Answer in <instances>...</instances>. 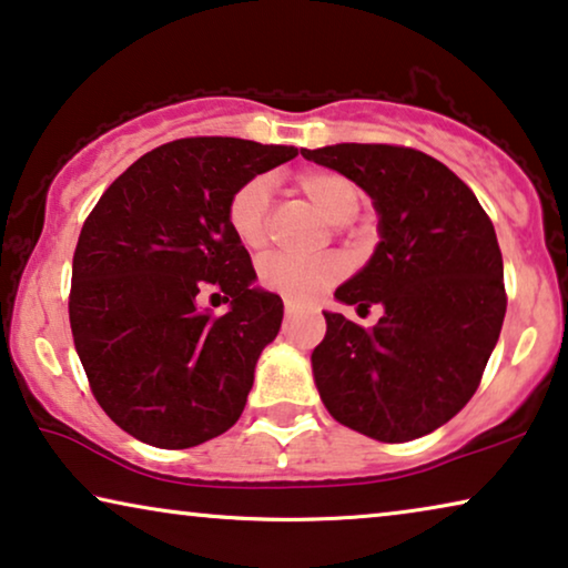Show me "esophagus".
Here are the masks:
<instances>
[{
  "mask_svg": "<svg viewBox=\"0 0 568 568\" xmlns=\"http://www.w3.org/2000/svg\"><path fill=\"white\" fill-rule=\"evenodd\" d=\"M298 311H301L298 303H293V301H285V318H293L295 314H298Z\"/></svg>",
  "mask_w": 568,
  "mask_h": 568,
  "instance_id": "34e87169",
  "label": "esophagus"
}]
</instances>
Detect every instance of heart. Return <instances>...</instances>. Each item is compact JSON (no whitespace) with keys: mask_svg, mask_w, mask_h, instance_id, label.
Masks as SVG:
<instances>
[{"mask_svg":"<svg viewBox=\"0 0 568 568\" xmlns=\"http://www.w3.org/2000/svg\"><path fill=\"white\" fill-rule=\"evenodd\" d=\"M301 193L308 197V203L324 215L334 226H345L361 211V190L342 174L334 172H311L303 174L298 182ZM270 195H273V180L260 174V178L246 180L242 187L231 195L226 219L234 236L246 250H260L265 244L267 234V211ZM345 275V262L339 257H270L262 262L260 277L267 291L285 295L291 301H314L326 287H332Z\"/></svg>","mask_w":568,"mask_h":568,"instance_id":"b5f03b06","label":"heart"}]
</instances>
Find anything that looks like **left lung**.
Masks as SVG:
<instances>
[{
    "label": "left lung",
    "mask_w": 568,
    "mask_h": 568,
    "mask_svg": "<svg viewBox=\"0 0 568 568\" xmlns=\"http://www.w3.org/2000/svg\"><path fill=\"white\" fill-rule=\"evenodd\" d=\"M301 156L345 174L378 213L371 260L334 298L383 316L363 329L324 311L311 355L334 419L381 443H406L450 422L497 347L505 265L489 215L443 162L388 143H334Z\"/></svg>",
    "instance_id": "1"
}]
</instances>
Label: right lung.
Masks as SVG:
<instances>
[{
    "label": "right lung",
    "instance_id": "1",
    "mask_svg": "<svg viewBox=\"0 0 568 568\" xmlns=\"http://www.w3.org/2000/svg\"><path fill=\"white\" fill-rule=\"evenodd\" d=\"M295 146L244 139L164 143L102 193L79 234L69 322L92 394L135 440L182 450L234 427L283 322L229 226L231 195ZM219 286L223 317L196 295Z\"/></svg>",
    "mask_w": 568,
    "mask_h": 568
}]
</instances>
